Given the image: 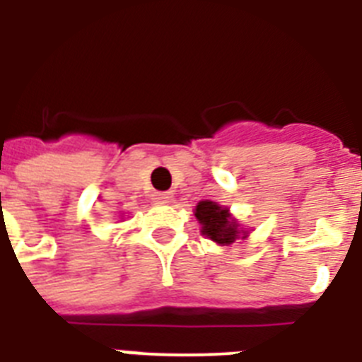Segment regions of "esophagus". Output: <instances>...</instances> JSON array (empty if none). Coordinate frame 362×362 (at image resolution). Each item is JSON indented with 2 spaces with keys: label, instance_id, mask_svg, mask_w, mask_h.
<instances>
[{
  "label": "esophagus",
  "instance_id": "1",
  "mask_svg": "<svg viewBox=\"0 0 362 362\" xmlns=\"http://www.w3.org/2000/svg\"><path fill=\"white\" fill-rule=\"evenodd\" d=\"M152 199H154L156 204H169L173 201V193H169V191H165V193H154Z\"/></svg>",
  "mask_w": 362,
  "mask_h": 362
}]
</instances>
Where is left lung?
Here are the masks:
<instances>
[{"label":"left lung","instance_id":"obj_1","mask_svg":"<svg viewBox=\"0 0 362 362\" xmlns=\"http://www.w3.org/2000/svg\"><path fill=\"white\" fill-rule=\"evenodd\" d=\"M197 221L201 223V232L211 242L219 245H230L242 236L247 238V232L240 230V225L230 216L228 208L219 206L214 201H201L195 206Z\"/></svg>","mask_w":362,"mask_h":362}]
</instances>
